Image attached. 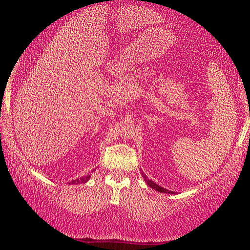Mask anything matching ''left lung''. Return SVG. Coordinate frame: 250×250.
<instances>
[{
	"instance_id": "left-lung-1",
	"label": "left lung",
	"mask_w": 250,
	"mask_h": 250,
	"mask_svg": "<svg viewBox=\"0 0 250 250\" xmlns=\"http://www.w3.org/2000/svg\"><path fill=\"white\" fill-rule=\"evenodd\" d=\"M142 176H143V179H145V181L146 182V184L149 185L151 188H153V189H155V191H158V192H160V193H168V194H173V192H172V191H168V189H167V188H161L160 185H158L156 183H154L153 181L147 179V176H146L143 172H142Z\"/></svg>"
}]
</instances>
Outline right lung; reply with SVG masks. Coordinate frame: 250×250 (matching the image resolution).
I'll use <instances>...</instances> for the list:
<instances>
[{"label": "right lung", "instance_id": "add662e5", "mask_svg": "<svg viewBox=\"0 0 250 250\" xmlns=\"http://www.w3.org/2000/svg\"><path fill=\"white\" fill-rule=\"evenodd\" d=\"M90 179V175H86V176H83L80 177V179H76L74 181H71L70 183L71 184H82V183H86V182Z\"/></svg>", "mask_w": 250, "mask_h": 250}]
</instances>
